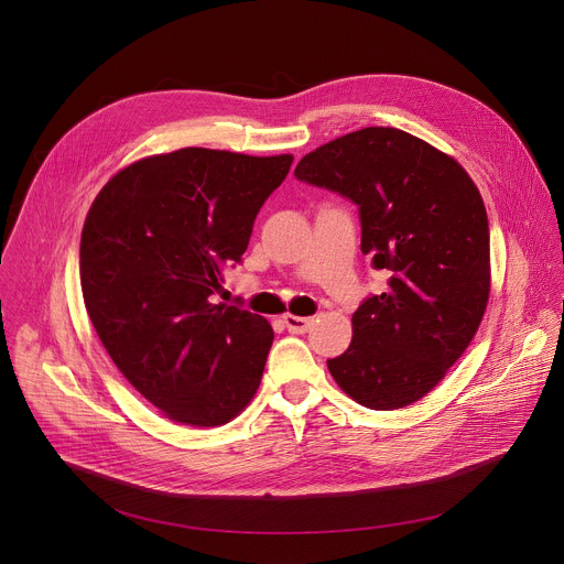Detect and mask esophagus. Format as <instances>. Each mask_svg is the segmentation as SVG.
Segmentation results:
<instances>
[{"mask_svg":"<svg viewBox=\"0 0 564 564\" xmlns=\"http://www.w3.org/2000/svg\"><path fill=\"white\" fill-rule=\"evenodd\" d=\"M283 324H285V328H288L290 333H294V335H303V333H307V330L312 328L314 318H312V316H294V314H285V316H283Z\"/></svg>","mask_w":564,"mask_h":564,"instance_id":"34e87169","label":"esophagus"}]
</instances>
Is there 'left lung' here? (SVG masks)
I'll use <instances>...</instances> for the list:
<instances>
[{"label":"left lung","mask_w":564,"mask_h":564,"mask_svg":"<svg viewBox=\"0 0 564 564\" xmlns=\"http://www.w3.org/2000/svg\"><path fill=\"white\" fill-rule=\"evenodd\" d=\"M294 176L359 207L361 252L390 274L352 314L339 388L372 411L415 404L462 357L491 290L489 218L455 158L392 127L346 133L301 158Z\"/></svg>","instance_id":"obj_1"}]
</instances>
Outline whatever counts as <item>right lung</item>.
Listing matches in <instances>:
<instances>
[{"label":"right lung","mask_w":564,"mask_h":564,"mask_svg":"<svg viewBox=\"0 0 564 564\" xmlns=\"http://www.w3.org/2000/svg\"><path fill=\"white\" fill-rule=\"evenodd\" d=\"M292 155L185 147L138 160L96 196L79 240V283L118 370L187 426L243 411L274 341L268 318L214 303Z\"/></svg>","instance_id":"right-lung-1"}]
</instances>
